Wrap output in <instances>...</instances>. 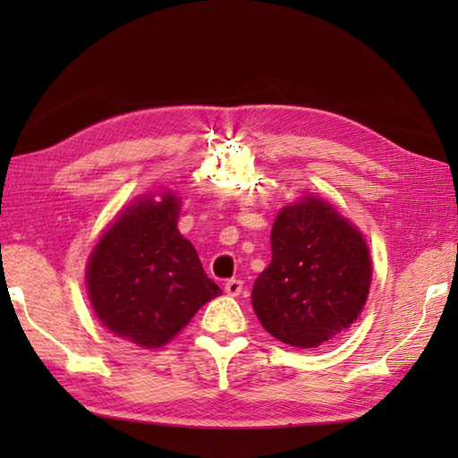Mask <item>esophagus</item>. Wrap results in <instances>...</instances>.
I'll use <instances>...</instances> for the list:
<instances>
[{
  "mask_svg": "<svg viewBox=\"0 0 458 458\" xmlns=\"http://www.w3.org/2000/svg\"><path fill=\"white\" fill-rule=\"evenodd\" d=\"M242 287H244V284H242L240 279H228L226 284H224V291L232 297H238L242 293Z\"/></svg>",
  "mask_w": 458,
  "mask_h": 458,
  "instance_id": "34e87169",
  "label": "esophagus"
}]
</instances>
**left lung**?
Returning a JSON list of instances; mask_svg holds the SVG:
<instances>
[{
	"label": "left lung",
	"instance_id": "1",
	"mask_svg": "<svg viewBox=\"0 0 458 458\" xmlns=\"http://www.w3.org/2000/svg\"><path fill=\"white\" fill-rule=\"evenodd\" d=\"M271 264L258 276L251 305L271 336L317 348L362 313L372 281L364 236L323 199L307 194L277 214Z\"/></svg>",
	"mask_w": 458,
	"mask_h": 458
}]
</instances>
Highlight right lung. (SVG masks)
Returning a JSON list of instances; mask_svg holds the SVG:
<instances>
[{"mask_svg":"<svg viewBox=\"0 0 458 458\" xmlns=\"http://www.w3.org/2000/svg\"><path fill=\"white\" fill-rule=\"evenodd\" d=\"M173 192L141 197L94 246L86 285L102 325L143 348L167 344L222 291L204 274L197 250L179 228Z\"/></svg>","mask_w":458,"mask_h":458,"instance_id":"1","label":"right lung"}]
</instances>
